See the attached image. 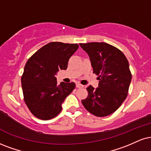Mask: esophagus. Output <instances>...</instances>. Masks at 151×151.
I'll return each instance as SVG.
<instances>
[{"label": "esophagus", "mask_w": 151, "mask_h": 151, "mask_svg": "<svg viewBox=\"0 0 151 151\" xmlns=\"http://www.w3.org/2000/svg\"><path fill=\"white\" fill-rule=\"evenodd\" d=\"M83 87L84 86H83V85L80 84V83H77V84H76V87H77V88H83Z\"/></svg>", "instance_id": "obj_1"}]
</instances>
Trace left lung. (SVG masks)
<instances>
[{"label":"left lung","mask_w":151,"mask_h":151,"mask_svg":"<svg viewBox=\"0 0 151 151\" xmlns=\"http://www.w3.org/2000/svg\"><path fill=\"white\" fill-rule=\"evenodd\" d=\"M89 55L99 86L87 88L88 96L82 104L90 113L105 117L114 113L127 96L132 74L129 62L120 50L106 42L81 43Z\"/></svg>","instance_id":"1"}]
</instances>
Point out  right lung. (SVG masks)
<instances>
[{"label":"right lung","mask_w":151,"mask_h":151,"mask_svg":"<svg viewBox=\"0 0 151 151\" xmlns=\"http://www.w3.org/2000/svg\"><path fill=\"white\" fill-rule=\"evenodd\" d=\"M78 44L50 42L31 57L24 66L22 87L24 101L36 118L50 120L61 112L62 103L75 89L74 83L57 85L56 75L66 70Z\"/></svg>","instance_id":"1"}]
</instances>
